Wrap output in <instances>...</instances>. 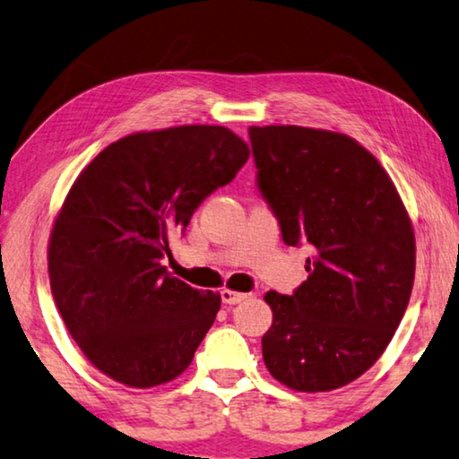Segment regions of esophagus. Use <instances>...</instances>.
Instances as JSON below:
<instances>
[{
	"label": "esophagus",
	"mask_w": 459,
	"mask_h": 459,
	"mask_svg": "<svg viewBox=\"0 0 459 459\" xmlns=\"http://www.w3.org/2000/svg\"><path fill=\"white\" fill-rule=\"evenodd\" d=\"M220 295H221V303H225V305H238L247 297V295H244V292H236V290H230V289H223Z\"/></svg>",
	"instance_id": "esophagus-1"
}]
</instances>
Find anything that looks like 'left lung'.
Wrapping results in <instances>:
<instances>
[{
    "mask_svg": "<svg viewBox=\"0 0 459 459\" xmlns=\"http://www.w3.org/2000/svg\"><path fill=\"white\" fill-rule=\"evenodd\" d=\"M247 136L282 242L313 247L309 279L292 295L266 292L264 364L303 393L340 388L377 362L407 311L415 279L409 215L378 160L343 134L252 126Z\"/></svg>",
    "mask_w": 459,
    "mask_h": 459,
    "instance_id": "left-lung-1",
    "label": "left lung"
}]
</instances>
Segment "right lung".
Instances as JSON below:
<instances>
[{
  "label": "right lung",
  "mask_w": 459,
  "mask_h": 459,
  "mask_svg": "<svg viewBox=\"0 0 459 459\" xmlns=\"http://www.w3.org/2000/svg\"><path fill=\"white\" fill-rule=\"evenodd\" d=\"M250 150L221 126L114 142L74 180L48 246L52 299L95 368L150 388L186 370L221 299L162 266L170 231L234 180Z\"/></svg>",
  "instance_id": "right-lung-1"
}]
</instances>
